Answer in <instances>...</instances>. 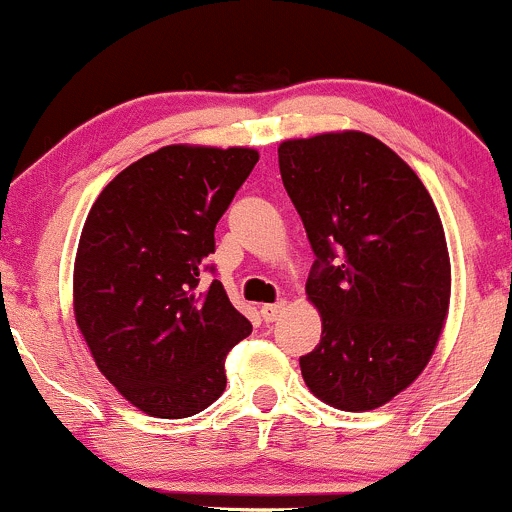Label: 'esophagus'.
Here are the masks:
<instances>
[{"mask_svg": "<svg viewBox=\"0 0 512 512\" xmlns=\"http://www.w3.org/2000/svg\"><path fill=\"white\" fill-rule=\"evenodd\" d=\"M286 311V301H278V303H266V306H261V318L266 323H271V321H276L278 316H281V313Z\"/></svg>", "mask_w": 512, "mask_h": 512, "instance_id": "esophagus-1", "label": "esophagus"}]
</instances>
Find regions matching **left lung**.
Returning a JSON list of instances; mask_svg holds the SVG:
<instances>
[{
  "instance_id": "1",
  "label": "left lung",
  "mask_w": 512,
  "mask_h": 512,
  "mask_svg": "<svg viewBox=\"0 0 512 512\" xmlns=\"http://www.w3.org/2000/svg\"><path fill=\"white\" fill-rule=\"evenodd\" d=\"M278 169L316 256L306 293L323 333L301 356L303 381L341 411H371L421 376L443 331L438 209L416 171L363 131L283 141Z\"/></svg>"
}]
</instances>
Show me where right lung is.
<instances>
[{
  "mask_svg": "<svg viewBox=\"0 0 512 512\" xmlns=\"http://www.w3.org/2000/svg\"><path fill=\"white\" fill-rule=\"evenodd\" d=\"M254 149L164 146L91 206L74 263V313L99 371L156 418H189L226 388V353L251 333L214 273V231Z\"/></svg>",
  "mask_w": 512,
  "mask_h": 512,
  "instance_id": "add662e5",
  "label": "right lung"
}]
</instances>
